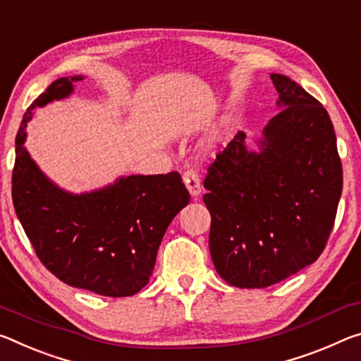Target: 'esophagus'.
Segmentation results:
<instances>
[{"mask_svg": "<svg viewBox=\"0 0 361 361\" xmlns=\"http://www.w3.org/2000/svg\"><path fill=\"white\" fill-rule=\"evenodd\" d=\"M183 181H185L188 191H190L192 197H197L201 194V181H199V175L196 173V170L188 169L183 173Z\"/></svg>", "mask_w": 361, "mask_h": 361, "instance_id": "34e87169", "label": "esophagus"}]
</instances>
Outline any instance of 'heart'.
Returning <instances> with one entry per match:
<instances>
[{
  "label": "heart",
  "instance_id": "heart-1",
  "mask_svg": "<svg viewBox=\"0 0 361 361\" xmlns=\"http://www.w3.org/2000/svg\"><path fill=\"white\" fill-rule=\"evenodd\" d=\"M225 128H226V122H225V123H221V127H220V130H219V131H215L214 138H212V142H216V141H220V140H221L223 130H225Z\"/></svg>",
  "mask_w": 361,
  "mask_h": 361
}]
</instances>
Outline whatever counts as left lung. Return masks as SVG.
<instances>
[{
  "instance_id": "8db88e82",
  "label": "left lung",
  "mask_w": 361,
  "mask_h": 361,
  "mask_svg": "<svg viewBox=\"0 0 361 361\" xmlns=\"http://www.w3.org/2000/svg\"><path fill=\"white\" fill-rule=\"evenodd\" d=\"M270 78L279 112L257 149L239 131L204 181L215 270L243 289L268 288L312 265L328 243L342 192L326 109L289 77Z\"/></svg>"
}]
</instances>
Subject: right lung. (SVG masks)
Wrapping results in <instances>:
<instances>
[{
  "instance_id": "right-lung-1",
  "label": "right lung",
  "mask_w": 361,
  "mask_h": 361,
  "mask_svg": "<svg viewBox=\"0 0 361 361\" xmlns=\"http://www.w3.org/2000/svg\"><path fill=\"white\" fill-rule=\"evenodd\" d=\"M83 75L57 78L27 109L16 136L13 202L43 265L72 288L128 297L152 276L170 221L190 204L178 171L118 176L99 190L73 194L49 180L27 151L33 111L68 98Z\"/></svg>"
}]
</instances>
